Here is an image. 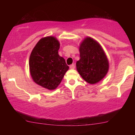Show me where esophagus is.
Listing matches in <instances>:
<instances>
[{
    "mask_svg": "<svg viewBox=\"0 0 135 135\" xmlns=\"http://www.w3.org/2000/svg\"><path fill=\"white\" fill-rule=\"evenodd\" d=\"M70 69H74V68H75V65L74 64H73L70 65Z\"/></svg>",
    "mask_w": 135,
    "mask_h": 135,
    "instance_id": "34e87169",
    "label": "esophagus"
}]
</instances>
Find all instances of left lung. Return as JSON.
<instances>
[{"label": "left lung", "mask_w": 135, "mask_h": 135, "mask_svg": "<svg viewBox=\"0 0 135 135\" xmlns=\"http://www.w3.org/2000/svg\"><path fill=\"white\" fill-rule=\"evenodd\" d=\"M79 52L77 71L88 83H98L109 70V61L101 45L93 38L86 37L80 44Z\"/></svg>", "instance_id": "obj_1"}]
</instances>
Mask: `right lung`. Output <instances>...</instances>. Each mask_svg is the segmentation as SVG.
Here are the masks:
<instances>
[{
    "label": "right lung",
    "mask_w": 135,
    "mask_h": 135,
    "mask_svg": "<svg viewBox=\"0 0 135 135\" xmlns=\"http://www.w3.org/2000/svg\"><path fill=\"white\" fill-rule=\"evenodd\" d=\"M60 43L54 36L42 37L32 50L29 69L35 83L48 90L59 86L69 69L65 61L58 54Z\"/></svg>",
    "instance_id": "1"
}]
</instances>
